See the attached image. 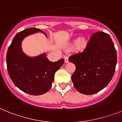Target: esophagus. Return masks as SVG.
Segmentation results:
<instances>
[{
  "label": "esophagus",
  "instance_id": "1",
  "mask_svg": "<svg viewBox=\"0 0 122 122\" xmlns=\"http://www.w3.org/2000/svg\"><path fill=\"white\" fill-rule=\"evenodd\" d=\"M64 59H65V63H68V62H69L68 57V56H66V57H65Z\"/></svg>",
  "mask_w": 122,
  "mask_h": 122
}]
</instances>
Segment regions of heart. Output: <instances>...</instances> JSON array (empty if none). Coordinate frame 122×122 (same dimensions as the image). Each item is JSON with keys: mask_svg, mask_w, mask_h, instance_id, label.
Segmentation results:
<instances>
[{"mask_svg": "<svg viewBox=\"0 0 122 122\" xmlns=\"http://www.w3.org/2000/svg\"><path fill=\"white\" fill-rule=\"evenodd\" d=\"M74 44L77 46V48L78 49H82L87 46V41L85 38H82V39L77 38L74 40Z\"/></svg>", "mask_w": 122, "mask_h": 122, "instance_id": "b5f03b06", "label": "heart"}]
</instances>
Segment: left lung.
Instances as JSON below:
<instances>
[{"mask_svg":"<svg viewBox=\"0 0 122 122\" xmlns=\"http://www.w3.org/2000/svg\"><path fill=\"white\" fill-rule=\"evenodd\" d=\"M76 70L71 76L73 85L82 94L97 93L108 85L117 64V52L107 33H93L86 49L69 57Z\"/></svg>","mask_w":122,"mask_h":122,"instance_id":"obj_1","label":"left lung"}]
</instances>
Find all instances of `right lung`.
I'll list each match as a JSON object with an SVG mask.
<instances>
[{"instance_id":"obj_1","label":"right lung","mask_w":122,"mask_h":122,"mask_svg":"<svg viewBox=\"0 0 122 122\" xmlns=\"http://www.w3.org/2000/svg\"><path fill=\"white\" fill-rule=\"evenodd\" d=\"M38 32L36 28H28L15 35L6 53L8 74L14 84L25 93L32 95L46 93L52 87L56 72L62 66L64 59L49 61L46 54L28 57L22 52L21 42L27 36Z\"/></svg>"}]
</instances>
